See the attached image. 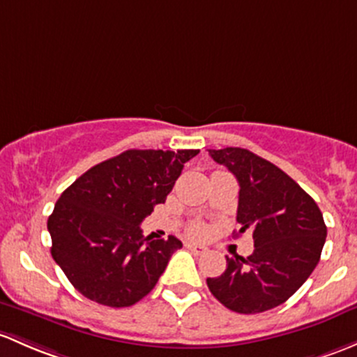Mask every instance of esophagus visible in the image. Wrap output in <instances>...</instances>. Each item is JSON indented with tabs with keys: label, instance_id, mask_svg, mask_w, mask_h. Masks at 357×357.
I'll return each mask as SVG.
<instances>
[{
	"label": "esophagus",
	"instance_id": "1",
	"mask_svg": "<svg viewBox=\"0 0 357 357\" xmlns=\"http://www.w3.org/2000/svg\"><path fill=\"white\" fill-rule=\"evenodd\" d=\"M186 248L193 251L195 255H205L207 253V248L204 245H198V243H186Z\"/></svg>",
	"mask_w": 357,
	"mask_h": 357
}]
</instances>
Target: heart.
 Instances as JSON below:
<instances>
[{
  "instance_id": "obj_1",
  "label": "heart",
  "mask_w": 357,
  "mask_h": 357,
  "mask_svg": "<svg viewBox=\"0 0 357 357\" xmlns=\"http://www.w3.org/2000/svg\"><path fill=\"white\" fill-rule=\"evenodd\" d=\"M204 231H205L204 226H195L193 227V234L195 236H202V234H204Z\"/></svg>"
}]
</instances>
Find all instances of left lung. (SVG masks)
I'll return each instance as SVG.
<instances>
[{"label":"left lung","mask_w":357,"mask_h":357,"mask_svg":"<svg viewBox=\"0 0 357 357\" xmlns=\"http://www.w3.org/2000/svg\"><path fill=\"white\" fill-rule=\"evenodd\" d=\"M208 153L238 179V234L253 232L255 250L248 258L226 257V272L207 279V286L236 313L272 310L286 303L320 261L327 238L324 215L294 179L257 153L239 147Z\"/></svg>","instance_id":"1"}]
</instances>
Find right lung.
Instances as JSON below:
<instances>
[{
    "label": "right lung",
    "mask_w": 357,
    "mask_h": 357,
    "mask_svg": "<svg viewBox=\"0 0 357 357\" xmlns=\"http://www.w3.org/2000/svg\"><path fill=\"white\" fill-rule=\"evenodd\" d=\"M198 152L126 150L90 167L63 191L47 219L51 255L80 294L125 307L155 287L183 243L174 236L152 241L140 224L166 202Z\"/></svg>",
    "instance_id": "1"
}]
</instances>
